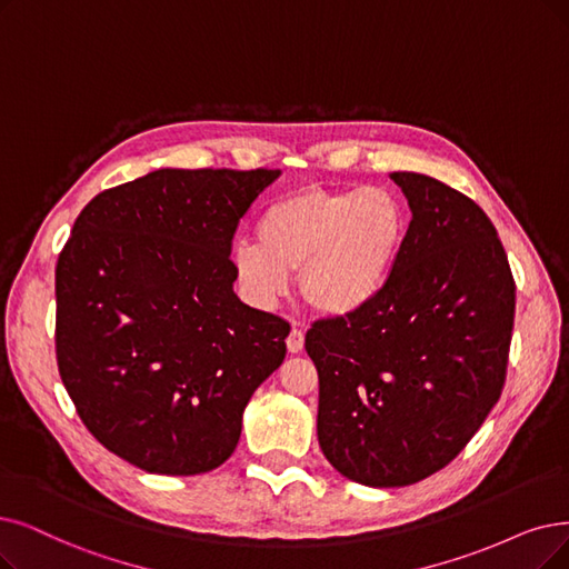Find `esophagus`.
I'll return each instance as SVG.
<instances>
[{
    "label": "esophagus",
    "mask_w": 569,
    "mask_h": 569,
    "mask_svg": "<svg viewBox=\"0 0 569 569\" xmlns=\"http://www.w3.org/2000/svg\"><path fill=\"white\" fill-rule=\"evenodd\" d=\"M303 338H306L303 331L293 327L291 333L287 336V350H289V352H301V350H303Z\"/></svg>",
    "instance_id": "1"
}]
</instances>
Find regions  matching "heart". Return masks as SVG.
<instances>
[{
	"label": "heart",
	"instance_id": "b5f03b06",
	"mask_svg": "<svg viewBox=\"0 0 569 569\" xmlns=\"http://www.w3.org/2000/svg\"><path fill=\"white\" fill-rule=\"evenodd\" d=\"M408 238V212L388 189H301L261 212L257 239L233 247V272L254 303L284 297L301 270L303 299L350 317L388 289Z\"/></svg>",
	"mask_w": 569,
	"mask_h": 569
}]
</instances>
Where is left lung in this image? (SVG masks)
Segmentation results:
<instances>
[{"instance_id":"obj_1","label":"left lung","mask_w":569,"mask_h":569,"mask_svg":"<svg viewBox=\"0 0 569 569\" xmlns=\"http://www.w3.org/2000/svg\"><path fill=\"white\" fill-rule=\"evenodd\" d=\"M411 223L380 297L317 320V439L346 479L401 488L460 456L505 388L516 284L488 214L418 172H392Z\"/></svg>"}]
</instances>
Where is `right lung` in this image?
I'll use <instances>...</instances> for the list:
<instances>
[{"label":"right lung","instance_id":"right-lung-1","mask_svg":"<svg viewBox=\"0 0 569 569\" xmlns=\"http://www.w3.org/2000/svg\"><path fill=\"white\" fill-rule=\"evenodd\" d=\"M280 170H153L98 193L56 266V357L77 413L149 473L231 458L289 322L233 291L231 242Z\"/></svg>","mask_w":569,"mask_h":569}]
</instances>
